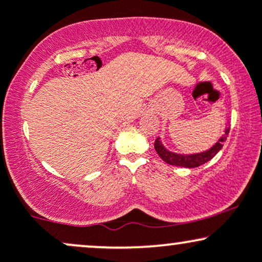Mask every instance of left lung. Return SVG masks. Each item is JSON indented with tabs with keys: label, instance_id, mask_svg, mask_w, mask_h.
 I'll return each instance as SVG.
<instances>
[{
	"label": "left lung",
	"instance_id": "1",
	"mask_svg": "<svg viewBox=\"0 0 262 262\" xmlns=\"http://www.w3.org/2000/svg\"><path fill=\"white\" fill-rule=\"evenodd\" d=\"M229 133V127L225 129V134L219 139L212 148L206 150L203 152H198V154H189V155H183V154H177V152H172L170 150H167L162 145L160 138L155 140L154 148L158 152L159 156L164 160L166 164L173 165V166H181V167H187V169H193V167H198L201 165L208 162L210 159L214 158L218 154V151L223 148V143L227 139V135Z\"/></svg>",
	"mask_w": 262,
	"mask_h": 262
}]
</instances>
